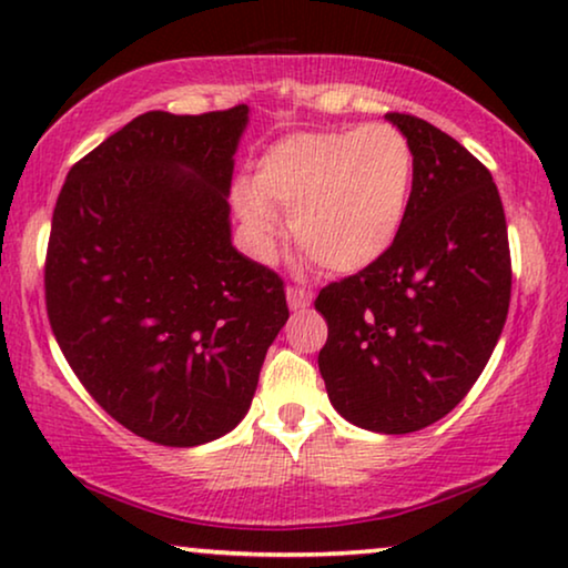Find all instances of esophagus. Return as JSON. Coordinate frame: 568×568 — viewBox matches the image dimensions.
<instances>
[{
	"label": "esophagus",
	"mask_w": 568,
	"mask_h": 568,
	"mask_svg": "<svg viewBox=\"0 0 568 568\" xmlns=\"http://www.w3.org/2000/svg\"><path fill=\"white\" fill-rule=\"evenodd\" d=\"M286 302H290V310H294V313H300V310L310 307V302H313V297H310V292L300 290V286H290V290H286Z\"/></svg>",
	"instance_id": "1"
}]
</instances>
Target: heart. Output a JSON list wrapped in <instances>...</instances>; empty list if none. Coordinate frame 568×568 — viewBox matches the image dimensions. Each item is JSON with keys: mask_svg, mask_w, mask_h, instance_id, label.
<instances>
[{"mask_svg": "<svg viewBox=\"0 0 568 568\" xmlns=\"http://www.w3.org/2000/svg\"><path fill=\"white\" fill-rule=\"evenodd\" d=\"M414 189V152L390 123L297 131L255 162L251 185H237L235 206L253 245L271 258L278 214L315 263L354 274L390 251Z\"/></svg>", "mask_w": 568, "mask_h": 568, "instance_id": "heart-1", "label": "heart"}]
</instances>
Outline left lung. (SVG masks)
<instances>
[{"label":"left lung","mask_w":568,"mask_h":568,"mask_svg":"<svg viewBox=\"0 0 568 568\" xmlns=\"http://www.w3.org/2000/svg\"><path fill=\"white\" fill-rule=\"evenodd\" d=\"M414 152L406 220L383 258L317 294L333 408L379 434L439 422L484 372L509 313L504 206L488 170L424 119L387 113Z\"/></svg>","instance_id":"left-lung-1"}]
</instances>
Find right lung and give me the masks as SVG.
Instances as JSON below:
<instances>
[{
  "instance_id": "add662e5",
  "label": "right lung",
  "mask_w": 568,
  "mask_h": 568,
  "mask_svg": "<svg viewBox=\"0 0 568 568\" xmlns=\"http://www.w3.org/2000/svg\"><path fill=\"white\" fill-rule=\"evenodd\" d=\"M247 105L136 115L69 170L45 253V310L69 367L115 422L196 447L251 408L284 328V282L232 245Z\"/></svg>"
}]
</instances>
